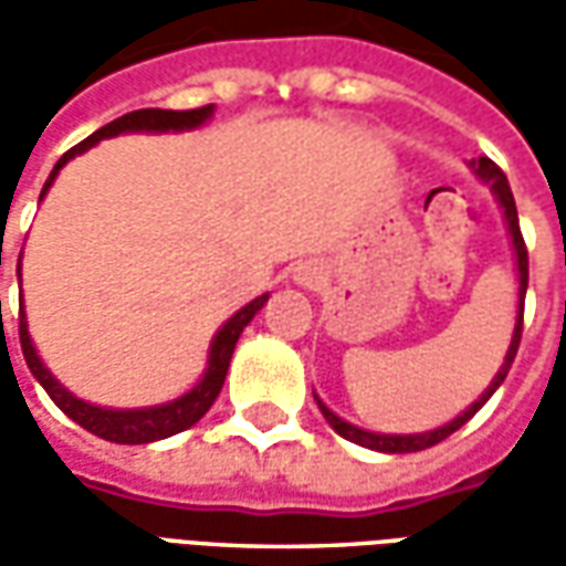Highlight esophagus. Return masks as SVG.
Returning <instances> with one entry per match:
<instances>
[{
  "label": "esophagus",
  "mask_w": 566,
  "mask_h": 566,
  "mask_svg": "<svg viewBox=\"0 0 566 566\" xmlns=\"http://www.w3.org/2000/svg\"><path fill=\"white\" fill-rule=\"evenodd\" d=\"M302 280H304V283H311V280H314V276H311V274H304Z\"/></svg>",
  "instance_id": "obj_1"
}]
</instances>
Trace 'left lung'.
I'll return each instance as SVG.
<instances>
[{
	"instance_id": "left-lung-1",
	"label": "left lung",
	"mask_w": 566,
	"mask_h": 566,
	"mask_svg": "<svg viewBox=\"0 0 566 566\" xmlns=\"http://www.w3.org/2000/svg\"><path fill=\"white\" fill-rule=\"evenodd\" d=\"M472 170L482 176L488 186L494 188L496 200H500V207H503V212H506V222H509V234H512V247H515V259H518V319H515V335H512V344H509V354H506V363H503V368L496 371V378L491 380V387L482 392V399L479 402H472L460 415V418H454L451 423H444V427H439V430L432 432H418V436H378V432H366L359 430V427H354V423H347V420H340L335 411H328L326 405L316 399V405H319V411H323V418L328 420V427L338 432V436H344V439H350V442L363 444V448H371V451H384V454H411V451H423V448H432V444L444 442L451 432H457L463 423H467L479 408H482L491 396H494V390L506 380L509 368H512V363H515V354H518V344H521V326H524V295H527V247H524V238H521V228H518V210H515V198H512V188H509V179L506 174L496 167L491 158H479V161H472Z\"/></svg>"
}]
</instances>
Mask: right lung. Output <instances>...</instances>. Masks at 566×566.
I'll list each match as a JSON object with an SVG mask.
<instances>
[{"mask_svg":"<svg viewBox=\"0 0 566 566\" xmlns=\"http://www.w3.org/2000/svg\"><path fill=\"white\" fill-rule=\"evenodd\" d=\"M212 115V106H200V109H136L127 112L122 118H115L106 127H99L97 134H91L87 139H82L78 146H72L57 164H54V170L48 176L45 188H42V198H45V191L54 182V176L60 174V167L75 158V155H82L87 148L99 143V139H106V136L115 134H127V130H188V127H198ZM39 198V200H42ZM268 302V295L262 298H255L250 302L243 311L228 319L226 326L219 328V335L212 338L210 347V366L203 371V378L198 380V387L195 390H188L186 396H179L176 402L158 405V408H136V411H112V408H97V405H87L82 399H75L70 390H63L57 380L51 378V371L42 366V359L35 356L33 340H30V332H27V319H23V311H20V350H23V359H27V366L35 375V380L45 387V392L51 396V402L57 405L60 411L72 418L78 427H84L87 432H94L99 439H106V442H118V444H146V442H158V439H167V436H176V432L188 430V427H195L207 411H210V405L216 402V396L222 390V384H226L228 366H231V354H234V344H238L240 332L247 328L252 316L259 314ZM6 332V328H2Z\"/></svg>","mask_w":566,"mask_h":566,"instance_id":"1","label":"right lung"}]
</instances>
